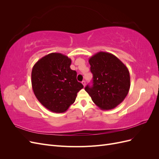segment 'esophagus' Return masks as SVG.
<instances>
[{"mask_svg": "<svg viewBox=\"0 0 159 159\" xmlns=\"http://www.w3.org/2000/svg\"><path fill=\"white\" fill-rule=\"evenodd\" d=\"M81 83H82L83 85H84V87H85V81L83 80V81H82V82H81Z\"/></svg>", "mask_w": 159, "mask_h": 159, "instance_id": "34e87169", "label": "esophagus"}]
</instances>
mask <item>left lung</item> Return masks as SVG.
<instances>
[{"label":"left lung","mask_w":159,"mask_h":159,"mask_svg":"<svg viewBox=\"0 0 159 159\" xmlns=\"http://www.w3.org/2000/svg\"><path fill=\"white\" fill-rule=\"evenodd\" d=\"M93 85L85 90L93 103L103 110L113 109L126 98L130 89L127 66L111 53L99 52L89 57Z\"/></svg>","instance_id":"obj_1"}]
</instances>
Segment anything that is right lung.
I'll list each match as a JSON object with an SVG mask.
<instances>
[{"mask_svg":"<svg viewBox=\"0 0 159 159\" xmlns=\"http://www.w3.org/2000/svg\"><path fill=\"white\" fill-rule=\"evenodd\" d=\"M71 60L60 53H51L38 60L32 70V87L37 99L50 111L64 113L75 101L84 85L70 68Z\"/></svg>","mask_w":159,"mask_h":159,"instance_id":"right-lung-1","label":"right lung"}]
</instances>
